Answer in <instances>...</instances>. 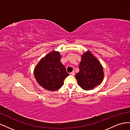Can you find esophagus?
Instances as JSON below:
<instances>
[{
	"mask_svg": "<svg viewBox=\"0 0 130 130\" xmlns=\"http://www.w3.org/2000/svg\"><path fill=\"white\" fill-rule=\"evenodd\" d=\"M70 75H72V76H74L75 75V72L74 71H73L72 72L70 73Z\"/></svg>",
	"mask_w": 130,
	"mask_h": 130,
	"instance_id": "1",
	"label": "esophagus"
}]
</instances>
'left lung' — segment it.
<instances>
[{"label":"left lung","instance_id":"1","mask_svg":"<svg viewBox=\"0 0 130 130\" xmlns=\"http://www.w3.org/2000/svg\"><path fill=\"white\" fill-rule=\"evenodd\" d=\"M79 69L75 78L78 86L84 90L93 89L104 80L103 66L89 50L81 55Z\"/></svg>","mask_w":130,"mask_h":130}]
</instances>
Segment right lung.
Returning <instances> with one entry per match:
<instances>
[{
	"instance_id": "obj_1",
	"label": "right lung",
	"mask_w": 130,
	"mask_h": 130,
	"mask_svg": "<svg viewBox=\"0 0 130 130\" xmlns=\"http://www.w3.org/2000/svg\"><path fill=\"white\" fill-rule=\"evenodd\" d=\"M61 59L60 52L53 50L42 58L35 67L34 74L37 83L47 90L54 92L61 88L69 75Z\"/></svg>"
}]
</instances>
